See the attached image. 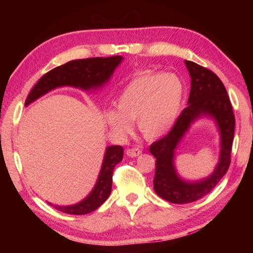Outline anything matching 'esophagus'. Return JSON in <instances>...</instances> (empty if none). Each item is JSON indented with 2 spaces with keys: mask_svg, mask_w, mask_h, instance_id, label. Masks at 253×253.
I'll list each match as a JSON object with an SVG mask.
<instances>
[{
  "mask_svg": "<svg viewBox=\"0 0 253 253\" xmlns=\"http://www.w3.org/2000/svg\"><path fill=\"white\" fill-rule=\"evenodd\" d=\"M140 153H142V149H139V148H137V147L128 148L127 151H126L127 156H129V157H136V156H138Z\"/></svg>",
  "mask_w": 253,
  "mask_h": 253,
  "instance_id": "34e87169",
  "label": "esophagus"
}]
</instances>
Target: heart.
<instances>
[{"label":"heart","mask_w":253,"mask_h":253,"mask_svg":"<svg viewBox=\"0 0 253 253\" xmlns=\"http://www.w3.org/2000/svg\"><path fill=\"white\" fill-rule=\"evenodd\" d=\"M183 97V83L176 75L139 72L119 93L117 110H105L104 119L118 136L129 135L131 122L136 121L145 138H158L172 129L181 110Z\"/></svg>","instance_id":"obj_1"}]
</instances>
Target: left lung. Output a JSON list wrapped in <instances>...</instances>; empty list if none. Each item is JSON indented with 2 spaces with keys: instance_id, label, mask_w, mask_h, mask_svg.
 Listing matches in <instances>:
<instances>
[{
  "instance_id": "1",
  "label": "left lung",
  "mask_w": 253,
  "mask_h": 253,
  "mask_svg": "<svg viewBox=\"0 0 253 253\" xmlns=\"http://www.w3.org/2000/svg\"><path fill=\"white\" fill-rule=\"evenodd\" d=\"M185 66L191 77L187 107L179 115L172 130L149 147L152 155L156 158L154 191L162 199L174 204L191 203L202 199L228 172L235 125L232 105L219 77L195 62L185 60ZM202 117L213 119L219 130V162L208 178L200 181H186L174 169V149L191 124Z\"/></svg>"
}]
</instances>
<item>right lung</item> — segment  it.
<instances>
[{
  "label": "right lung",
  "instance_id": "1",
  "mask_svg": "<svg viewBox=\"0 0 253 253\" xmlns=\"http://www.w3.org/2000/svg\"><path fill=\"white\" fill-rule=\"evenodd\" d=\"M123 61L122 55L109 58H90L72 60L65 65L54 68L41 77L31 89L25 100V106L36 101L49 91L60 87H74L84 91L97 90L108 83L116 68ZM122 146H108L106 148L101 169L95 186L85 198L72 205H54L49 203L58 211L75 215L91 213L108 199L113 185L114 169L123 160Z\"/></svg>",
  "mask_w": 253,
  "mask_h": 253
}]
</instances>
